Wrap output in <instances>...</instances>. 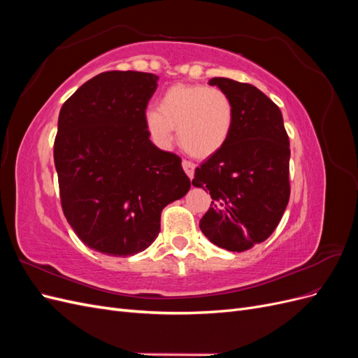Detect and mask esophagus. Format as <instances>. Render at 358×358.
Listing matches in <instances>:
<instances>
[{
	"label": "esophagus",
	"instance_id": "obj_1",
	"mask_svg": "<svg viewBox=\"0 0 358 358\" xmlns=\"http://www.w3.org/2000/svg\"><path fill=\"white\" fill-rule=\"evenodd\" d=\"M182 167H183V170H185L188 178L192 179V176H194V169H196V164H194V162H191V161L183 159V161H182Z\"/></svg>",
	"mask_w": 358,
	"mask_h": 358
}]
</instances>
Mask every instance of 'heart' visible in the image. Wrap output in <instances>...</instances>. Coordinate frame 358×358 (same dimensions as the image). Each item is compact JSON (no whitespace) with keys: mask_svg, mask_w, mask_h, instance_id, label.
Here are the masks:
<instances>
[{"mask_svg":"<svg viewBox=\"0 0 358 358\" xmlns=\"http://www.w3.org/2000/svg\"><path fill=\"white\" fill-rule=\"evenodd\" d=\"M234 122L229 95L204 85L175 83L162 92L157 110L146 113V128L159 146H169L178 128L182 148L196 158H208L227 143Z\"/></svg>","mask_w":358,"mask_h":358,"instance_id":"obj_1","label":"heart"}]
</instances>
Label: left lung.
Masks as SVG:
<instances>
[{"label": "left lung", "mask_w": 358, "mask_h": 358, "mask_svg": "<svg viewBox=\"0 0 358 358\" xmlns=\"http://www.w3.org/2000/svg\"><path fill=\"white\" fill-rule=\"evenodd\" d=\"M230 96L234 122L227 143L196 169L194 187L212 204L200 230L216 246L242 252L275 231L289 200V138L279 107L254 85L213 78Z\"/></svg>", "instance_id": "1"}]
</instances>
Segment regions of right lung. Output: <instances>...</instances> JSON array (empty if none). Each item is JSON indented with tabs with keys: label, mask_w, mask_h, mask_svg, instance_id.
I'll return each mask as SVG.
<instances>
[{
	"label": "right lung",
	"mask_w": 358,
	"mask_h": 358,
	"mask_svg": "<svg viewBox=\"0 0 358 358\" xmlns=\"http://www.w3.org/2000/svg\"><path fill=\"white\" fill-rule=\"evenodd\" d=\"M157 82L150 73L106 71L61 107L53 143L61 208L79 239L106 255L145 251L162 209L191 187L182 159L149 140Z\"/></svg>",
	"instance_id": "right-lung-1"
}]
</instances>
